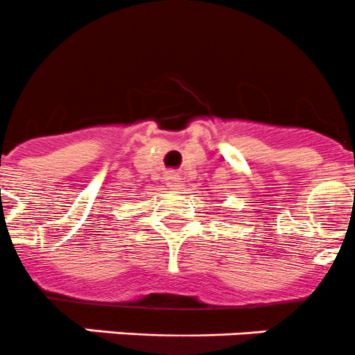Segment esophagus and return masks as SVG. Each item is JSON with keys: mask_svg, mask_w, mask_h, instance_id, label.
<instances>
[{"mask_svg": "<svg viewBox=\"0 0 355 355\" xmlns=\"http://www.w3.org/2000/svg\"><path fill=\"white\" fill-rule=\"evenodd\" d=\"M166 181H167V184H169V188H173V189H179L182 186L181 178H179L176 173H167Z\"/></svg>", "mask_w": 355, "mask_h": 355, "instance_id": "1", "label": "esophagus"}]
</instances>
